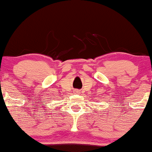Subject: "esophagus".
Returning a JSON list of instances; mask_svg holds the SVG:
<instances>
[{
  "instance_id": "34e87169",
  "label": "esophagus",
  "mask_w": 152,
  "mask_h": 152,
  "mask_svg": "<svg viewBox=\"0 0 152 152\" xmlns=\"http://www.w3.org/2000/svg\"><path fill=\"white\" fill-rule=\"evenodd\" d=\"M74 92L75 93V94H79V93L80 92V91H78V90H75V91Z\"/></svg>"
}]
</instances>
